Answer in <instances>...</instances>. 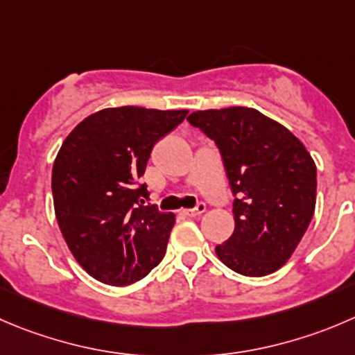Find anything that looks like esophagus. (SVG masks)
Here are the masks:
<instances>
[{
	"label": "esophagus",
	"mask_w": 355,
	"mask_h": 355,
	"mask_svg": "<svg viewBox=\"0 0 355 355\" xmlns=\"http://www.w3.org/2000/svg\"><path fill=\"white\" fill-rule=\"evenodd\" d=\"M206 211V205L205 202H199L198 206H196V208H192V209H184V215L185 216H199V215H202V213Z\"/></svg>",
	"instance_id": "34e87169"
}]
</instances>
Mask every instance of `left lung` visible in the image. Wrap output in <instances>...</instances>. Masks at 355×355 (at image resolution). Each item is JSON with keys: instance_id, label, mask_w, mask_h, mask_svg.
Returning a JSON list of instances; mask_svg holds the SVG:
<instances>
[{"instance_id": "8db88e82", "label": "left lung", "mask_w": 355, "mask_h": 355, "mask_svg": "<svg viewBox=\"0 0 355 355\" xmlns=\"http://www.w3.org/2000/svg\"><path fill=\"white\" fill-rule=\"evenodd\" d=\"M187 121L215 140L234 199V232L215 248L234 272L261 277L297 250L315 209V163L281 123L251 107L206 109Z\"/></svg>"}]
</instances>
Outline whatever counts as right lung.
<instances>
[{
    "mask_svg": "<svg viewBox=\"0 0 355 355\" xmlns=\"http://www.w3.org/2000/svg\"><path fill=\"white\" fill-rule=\"evenodd\" d=\"M187 112L107 107L62 144L51 170L55 216L72 257L101 283L126 286L163 260L175 215L139 205L147 189L135 184L154 144Z\"/></svg>",
    "mask_w": 355,
    "mask_h": 355,
    "instance_id": "add662e5",
    "label": "right lung"
}]
</instances>
